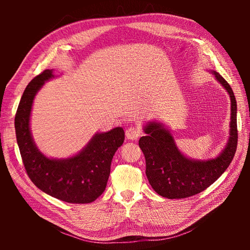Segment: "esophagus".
<instances>
[{
    "instance_id": "obj_1",
    "label": "esophagus",
    "mask_w": 250,
    "mask_h": 250,
    "mask_svg": "<svg viewBox=\"0 0 250 250\" xmlns=\"http://www.w3.org/2000/svg\"><path fill=\"white\" fill-rule=\"evenodd\" d=\"M141 133H142V131L139 126H130V128L126 129V131H125V136L128 140L135 141L139 139Z\"/></svg>"
}]
</instances>
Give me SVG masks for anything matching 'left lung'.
Listing matches in <instances>:
<instances>
[{
	"label": "left lung",
	"mask_w": 250,
	"mask_h": 250,
	"mask_svg": "<svg viewBox=\"0 0 250 250\" xmlns=\"http://www.w3.org/2000/svg\"><path fill=\"white\" fill-rule=\"evenodd\" d=\"M230 95L231 121L229 140L218 156L208 160H193L178 149L174 137L163 124L149 121L139 145L146 160V176L152 189L167 199H184L198 194L218 179L235 155L237 146L236 100L230 84L219 73L211 71Z\"/></svg>",
	"instance_id": "obj_1"
}]
</instances>
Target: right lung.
Returning <instances> with one entry per match:
<instances>
[{"label":"right lung","mask_w":250,"mask_h":250,"mask_svg":"<svg viewBox=\"0 0 250 250\" xmlns=\"http://www.w3.org/2000/svg\"><path fill=\"white\" fill-rule=\"evenodd\" d=\"M55 78L54 70H45L26 86L15 116V130L25 171L37 188L67 203H91L104 192L110 164L124 144L125 131L117 126L98 132L76 155L65 159L45 156L34 143L30 129L32 105L43 84Z\"/></svg>","instance_id":"right-lung-1"}]
</instances>
